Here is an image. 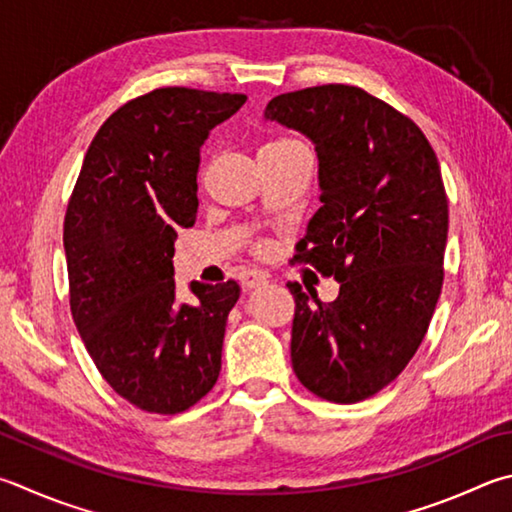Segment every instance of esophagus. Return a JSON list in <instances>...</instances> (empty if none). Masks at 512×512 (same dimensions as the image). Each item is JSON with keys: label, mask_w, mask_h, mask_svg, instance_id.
Segmentation results:
<instances>
[{"label": "esophagus", "mask_w": 512, "mask_h": 512, "mask_svg": "<svg viewBox=\"0 0 512 512\" xmlns=\"http://www.w3.org/2000/svg\"><path fill=\"white\" fill-rule=\"evenodd\" d=\"M266 280H268L266 273L253 271V268H244V271L239 273V282H241V286H246V288L262 286V284H266Z\"/></svg>", "instance_id": "1"}]
</instances>
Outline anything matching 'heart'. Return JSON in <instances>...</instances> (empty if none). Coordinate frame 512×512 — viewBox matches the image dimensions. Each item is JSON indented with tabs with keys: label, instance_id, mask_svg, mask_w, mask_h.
Segmentation results:
<instances>
[{
	"label": "heart",
	"instance_id": "obj_1",
	"mask_svg": "<svg viewBox=\"0 0 512 512\" xmlns=\"http://www.w3.org/2000/svg\"><path fill=\"white\" fill-rule=\"evenodd\" d=\"M295 147H304V143H300L297 138H291V136H277V138H271V141H268L259 152H284V150H295Z\"/></svg>",
	"mask_w": 512,
	"mask_h": 512
}]
</instances>
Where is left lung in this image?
I'll return each instance as SVG.
<instances>
[{"label": "left lung", "mask_w": 512, "mask_h": 512, "mask_svg": "<svg viewBox=\"0 0 512 512\" xmlns=\"http://www.w3.org/2000/svg\"><path fill=\"white\" fill-rule=\"evenodd\" d=\"M320 159L322 206L295 244L297 264L340 282L333 302L288 282L291 360L331 403L378 394L407 367L443 288L448 194L439 159L410 116L351 85L306 87L268 102Z\"/></svg>", "instance_id": "8db88e82"}]
</instances>
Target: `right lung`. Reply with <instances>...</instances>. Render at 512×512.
I'll return each instance as SVG.
<instances>
[{
  "label": "right lung",
  "mask_w": 512,
  "mask_h": 512,
  "mask_svg": "<svg viewBox=\"0 0 512 512\" xmlns=\"http://www.w3.org/2000/svg\"><path fill=\"white\" fill-rule=\"evenodd\" d=\"M244 94L161 87L127 100L91 141L64 215L69 304L100 376L150 414L197 405L221 371L239 284L174 286L176 230L197 221L201 145Z\"/></svg>",
  "instance_id": "right-lung-1"
}]
</instances>
